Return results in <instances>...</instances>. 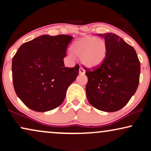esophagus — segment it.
<instances>
[{
    "instance_id": "obj_1",
    "label": "esophagus",
    "mask_w": 151,
    "mask_h": 151,
    "mask_svg": "<svg viewBox=\"0 0 151 151\" xmlns=\"http://www.w3.org/2000/svg\"><path fill=\"white\" fill-rule=\"evenodd\" d=\"M85 73H86L85 70L83 68H79V74H80V75H84Z\"/></svg>"
}]
</instances>
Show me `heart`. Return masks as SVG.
<instances>
[{
    "label": "heart",
    "mask_w": 151,
    "mask_h": 151,
    "mask_svg": "<svg viewBox=\"0 0 151 151\" xmlns=\"http://www.w3.org/2000/svg\"><path fill=\"white\" fill-rule=\"evenodd\" d=\"M71 49L87 68L94 69L101 66L107 56V46L105 41L92 36H86L74 42Z\"/></svg>",
    "instance_id": "b5f03b06"
}]
</instances>
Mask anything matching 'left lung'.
Returning a JSON list of instances; mask_svg holds the SVG:
<instances>
[{
  "instance_id": "obj_1",
  "label": "left lung",
  "mask_w": 151,
  "mask_h": 151,
  "mask_svg": "<svg viewBox=\"0 0 151 151\" xmlns=\"http://www.w3.org/2000/svg\"><path fill=\"white\" fill-rule=\"evenodd\" d=\"M99 35L105 38L107 56L98 68L86 70L87 99L96 109L114 112L124 107L136 92L140 62L134 48L118 35L112 33Z\"/></svg>"
}]
</instances>
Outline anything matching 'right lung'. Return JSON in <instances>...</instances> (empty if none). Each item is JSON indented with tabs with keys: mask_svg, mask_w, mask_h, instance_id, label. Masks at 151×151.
<instances>
[{
	"mask_svg": "<svg viewBox=\"0 0 151 151\" xmlns=\"http://www.w3.org/2000/svg\"><path fill=\"white\" fill-rule=\"evenodd\" d=\"M73 37L42 35L23 44L13 57L15 92L29 109L48 111L64 101L67 89L79 70L78 65L67 68L63 62Z\"/></svg>",
	"mask_w": 151,
	"mask_h": 151,
	"instance_id": "1",
	"label": "right lung"
}]
</instances>
